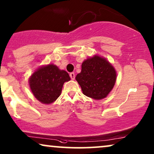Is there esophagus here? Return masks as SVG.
<instances>
[{"mask_svg": "<svg viewBox=\"0 0 154 154\" xmlns=\"http://www.w3.org/2000/svg\"><path fill=\"white\" fill-rule=\"evenodd\" d=\"M69 76H70L71 79H72V80H74V79H75V73H74V72H71L70 74H69Z\"/></svg>", "mask_w": 154, "mask_h": 154, "instance_id": "34e87169", "label": "esophagus"}]
</instances>
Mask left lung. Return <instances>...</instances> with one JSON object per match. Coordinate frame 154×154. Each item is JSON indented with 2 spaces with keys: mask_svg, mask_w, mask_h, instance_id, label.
<instances>
[{
  "mask_svg": "<svg viewBox=\"0 0 154 154\" xmlns=\"http://www.w3.org/2000/svg\"><path fill=\"white\" fill-rule=\"evenodd\" d=\"M75 79L85 96L101 100L113 88L116 72L106 58L96 55L84 61L81 72L77 74Z\"/></svg>",
  "mask_w": 154,
  "mask_h": 154,
  "instance_id": "1",
  "label": "left lung"
}]
</instances>
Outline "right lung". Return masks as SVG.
Returning a JSON list of instances; mask_svg holds the SVG:
<instances>
[{
    "instance_id": "add662e5",
    "label": "right lung",
    "mask_w": 154,
    "mask_h": 154,
    "mask_svg": "<svg viewBox=\"0 0 154 154\" xmlns=\"http://www.w3.org/2000/svg\"><path fill=\"white\" fill-rule=\"evenodd\" d=\"M69 80L66 71L49 64L36 69L29 77V83L36 99L44 104H50L60 95L63 84Z\"/></svg>"
}]
</instances>
